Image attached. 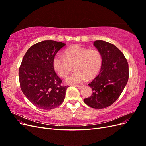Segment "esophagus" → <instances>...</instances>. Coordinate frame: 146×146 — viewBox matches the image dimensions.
Returning <instances> with one entry per match:
<instances>
[{
	"instance_id": "esophagus-1",
	"label": "esophagus",
	"mask_w": 146,
	"mask_h": 146,
	"mask_svg": "<svg viewBox=\"0 0 146 146\" xmlns=\"http://www.w3.org/2000/svg\"><path fill=\"white\" fill-rule=\"evenodd\" d=\"M76 86L78 88V89H82L83 86H82V85H76Z\"/></svg>"
}]
</instances>
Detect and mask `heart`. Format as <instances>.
<instances>
[{"instance_id": "heart-1", "label": "heart", "mask_w": 146, "mask_h": 146, "mask_svg": "<svg viewBox=\"0 0 146 146\" xmlns=\"http://www.w3.org/2000/svg\"><path fill=\"white\" fill-rule=\"evenodd\" d=\"M64 55H56L53 58L54 70L61 77H66L72 69L75 70L66 79L68 84L80 83L88 78H92L100 69L102 58L100 52L96 49H90L78 44L68 47Z\"/></svg>"}]
</instances>
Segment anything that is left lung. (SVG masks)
Wrapping results in <instances>:
<instances>
[{"label": "left lung", "instance_id": "8db88e82", "mask_svg": "<svg viewBox=\"0 0 146 146\" xmlns=\"http://www.w3.org/2000/svg\"><path fill=\"white\" fill-rule=\"evenodd\" d=\"M93 45L100 52L102 62L99 74L88 84L93 93L83 101L92 108L102 109L112 105L121 96L129 80V64L112 44L98 40Z\"/></svg>", "mask_w": 146, "mask_h": 146}]
</instances>
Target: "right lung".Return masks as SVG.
<instances>
[{
  "instance_id": "right-lung-1",
  "label": "right lung",
  "mask_w": 146,
  "mask_h": 146,
  "mask_svg": "<svg viewBox=\"0 0 146 146\" xmlns=\"http://www.w3.org/2000/svg\"><path fill=\"white\" fill-rule=\"evenodd\" d=\"M66 44L43 41L30 47L25 53L19 69L21 90L35 107L50 110L58 107L64 100L68 86L53 67V58Z\"/></svg>"
}]
</instances>
